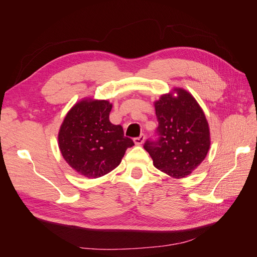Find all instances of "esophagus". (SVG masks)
<instances>
[{
	"mask_svg": "<svg viewBox=\"0 0 257 257\" xmlns=\"http://www.w3.org/2000/svg\"><path fill=\"white\" fill-rule=\"evenodd\" d=\"M145 142V135H141L139 137H136V138H134V143L136 144V145H142L143 143Z\"/></svg>",
	"mask_w": 257,
	"mask_h": 257,
	"instance_id": "34e87169",
	"label": "esophagus"
}]
</instances>
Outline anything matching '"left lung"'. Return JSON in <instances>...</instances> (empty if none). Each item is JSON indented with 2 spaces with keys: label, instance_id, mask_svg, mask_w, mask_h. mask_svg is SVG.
Masks as SVG:
<instances>
[{
  "label": "left lung",
  "instance_id": "left-lung-1",
  "mask_svg": "<svg viewBox=\"0 0 257 257\" xmlns=\"http://www.w3.org/2000/svg\"><path fill=\"white\" fill-rule=\"evenodd\" d=\"M154 108L159 141H147L145 149L155 168L175 179L188 177L206 159L211 145L203 108L183 88L162 94Z\"/></svg>",
  "mask_w": 257,
  "mask_h": 257
}]
</instances>
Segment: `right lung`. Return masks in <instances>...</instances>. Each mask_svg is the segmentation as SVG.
Returning a JSON list of instances; mask_svg holds the SVG:
<instances>
[{"mask_svg": "<svg viewBox=\"0 0 257 257\" xmlns=\"http://www.w3.org/2000/svg\"><path fill=\"white\" fill-rule=\"evenodd\" d=\"M109 100L84 97L62 122L58 144L62 157L77 174L93 179L120 165L127 148L134 146L121 125L109 121Z\"/></svg>", "mask_w": 257, "mask_h": 257, "instance_id": "right-lung-1", "label": "right lung"}]
</instances>
